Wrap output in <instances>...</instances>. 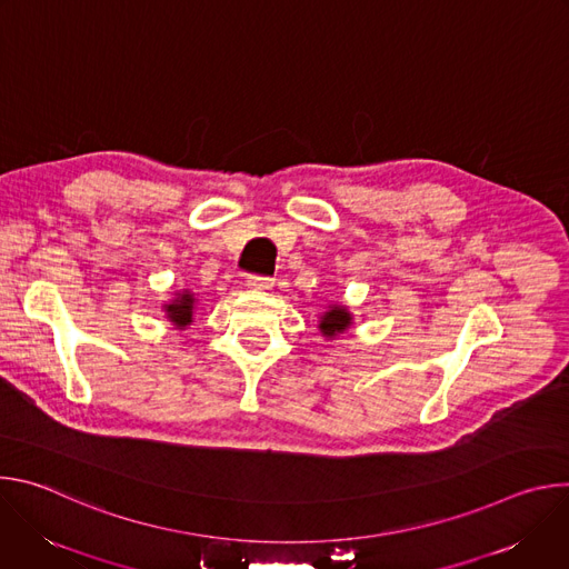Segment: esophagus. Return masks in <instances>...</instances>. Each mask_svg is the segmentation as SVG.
<instances>
[{"instance_id":"1","label":"esophagus","mask_w":569,"mask_h":569,"mask_svg":"<svg viewBox=\"0 0 569 569\" xmlns=\"http://www.w3.org/2000/svg\"><path fill=\"white\" fill-rule=\"evenodd\" d=\"M248 286H250L252 290H270V288L274 286V281L268 279V277H250V279H248Z\"/></svg>"}]
</instances>
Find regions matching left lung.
Listing matches in <instances>:
<instances>
[{"mask_svg": "<svg viewBox=\"0 0 569 569\" xmlns=\"http://www.w3.org/2000/svg\"><path fill=\"white\" fill-rule=\"evenodd\" d=\"M351 327H353V312L345 303H329L317 321L319 333L327 340L340 338Z\"/></svg>", "mask_w": 569, "mask_h": 569, "instance_id": "left-lung-1", "label": "left lung"}]
</instances>
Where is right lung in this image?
Masks as SVG:
<instances>
[{"label": "right lung", "instance_id": "add662e5", "mask_svg": "<svg viewBox=\"0 0 569 569\" xmlns=\"http://www.w3.org/2000/svg\"><path fill=\"white\" fill-rule=\"evenodd\" d=\"M196 306L198 299L189 288H182L176 292L173 299H169L167 303H161V310H164V317L171 321V327L178 331L189 329L196 317Z\"/></svg>", "mask_w": 569, "mask_h": 569}]
</instances>
